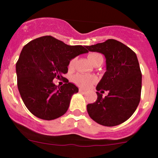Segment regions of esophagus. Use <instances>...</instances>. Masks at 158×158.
<instances>
[{
    "label": "esophagus",
    "mask_w": 158,
    "mask_h": 158,
    "mask_svg": "<svg viewBox=\"0 0 158 158\" xmlns=\"http://www.w3.org/2000/svg\"><path fill=\"white\" fill-rule=\"evenodd\" d=\"M79 92H81V93H85V89H82V88L79 89Z\"/></svg>",
    "instance_id": "obj_1"
}]
</instances>
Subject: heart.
Instances as JSON below:
<instances>
[{
  "label": "heart",
  "instance_id": "1",
  "mask_svg": "<svg viewBox=\"0 0 158 158\" xmlns=\"http://www.w3.org/2000/svg\"><path fill=\"white\" fill-rule=\"evenodd\" d=\"M88 59L89 61L91 62V63L94 65L99 60H103V57L101 54L97 53V52H92V53L89 54ZM75 63H76V59H73L69 62V68H73L74 66ZM73 81L79 86L83 87V88H87V87L90 86L92 84L96 82L97 79L95 76H85V75L78 74L76 75L73 77Z\"/></svg>",
  "mask_w": 158,
  "mask_h": 158
}]
</instances>
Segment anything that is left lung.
I'll list each match as a JSON object with an SVG mask.
<instances>
[{
    "label": "left lung",
    "instance_id": "8db88e82",
    "mask_svg": "<svg viewBox=\"0 0 158 158\" xmlns=\"http://www.w3.org/2000/svg\"><path fill=\"white\" fill-rule=\"evenodd\" d=\"M85 47L106 59V72L96 86L98 98L87 105L89 115L104 126L120 125L133 114L141 99L142 75L136 54L113 39ZM99 90H109V94L102 98Z\"/></svg>",
    "mask_w": 158,
    "mask_h": 158
}]
</instances>
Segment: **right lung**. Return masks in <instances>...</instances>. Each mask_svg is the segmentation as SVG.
Segmentation results:
<instances>
[{"label": "right lung", "mask_w": 158, "mask_h": 158, "mask_svg": "<svg viewBox=\"0 0 158 158\" xmlns=\"http://www.w3.org/2000/svg\"><path fill=\"white\" fill-rule=\"evenodd\" d=\"M86 52L82 46H69L51 36L36 38L23 47L16 63L17 87L33 115L53 120L67 111L72 96L79 89L66 78L61 87L52 80L64 78L70 60Z\"/></svg>", "instance_id": "obj_1"}]
</instances>
